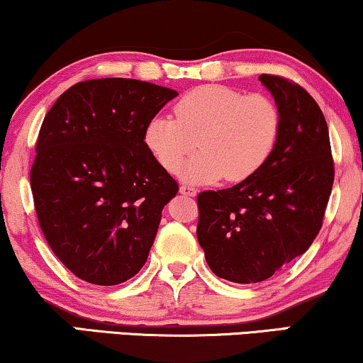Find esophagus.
<instances>
[{
    "mask_svg": "<svg viewBox=\"0 0 363 363\" xmlns=\"http://www.w3.org/2000/svg\"><path fill=\"white\" fill-rule=\"evenodd\" d=\"M180 193H182V195H185V196H195L196 195V190L193 186H190V185H182L180 186Z\"/></svg>",
    "mask_w": 363,
    "mask_h": 363,
    "instance_id": "obj_1",
    "label": "esophagus"
}]
</instances>
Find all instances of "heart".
I'll return each mask as SVG.
<instances>
[{
	"label": "heart",
	"mask_w": 363,
	"mask_h": 363,
	"mask_svg": "<svg viewBox=\"0 0 363 363\" xmlns=\"http://www.w3.org/2000/svg\"><path fill=\"white\" fill-rule=\"evenodd\" d=\"M175 118L152 117L143 140L167 172L177 173L188 155L200 147L185 168V178L211 183L226 175L242 182L255 175L274 152L281 130L279 108L262 94L206 84L183 94L173 106Z\"/></svg>",
	"instance_id": "heart-1"
}]
</instances>
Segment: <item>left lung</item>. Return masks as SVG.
<instances>
[{"mask_svg": "<svg viewBox=\"0 0 363 363\" xmlns=\"http://www.w3.org/2000/svg\"><path fill=\"white\" fill-rule=\"evenodd\" d=\"M281 130L255 175L198 195L196 238L210 269L238 284L261 282L304 255L319 235L334 185L324 113L299 84L261 74Z\"/></svg>", "mask_w": 363, "mask_h": 363, "instance_id": "obj_1", "label": "left lung"}]
</instances>
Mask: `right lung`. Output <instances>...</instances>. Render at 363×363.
<instances>
[{
    "label": "right lung",
    "mask_w": 363,
    "mask_h": 363,
    "mask_svg": "<svg viewBox=\"0 0 363 363\" xmlns=\"http://www.w3.org/2000/svg\"><path fill=\"white\" fill-rule=\"evenodd\" d=\"M173 89L137 79L74 84L44 117L31 167L39 226L79 279L116 286L145 264L178 183L143 140Z\"/></svg>",
    "instance_id": "obj_1"
}]
</instances>
